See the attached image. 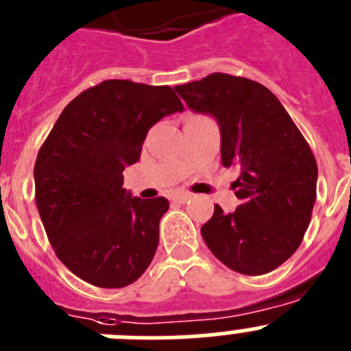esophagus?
I'll return each instance as SVG.
<instances>
[{
	"label": "esophagus",
	"instance_id": "1",
	"mask_svg": "<svg viewBox=\"0 0 351 351\" xmlns=\"http://www.w3.org/2000/svg\"><path fill=\"white\" fill-rule=\"evenodd\" d=\"M190 198H191V193H186V191H182V193H176V195H173L172 200H173V202L184 204V202H188Z\"/></svg>",
	"mask_w": 351,
	"mask_h": 351
}]
</instances>
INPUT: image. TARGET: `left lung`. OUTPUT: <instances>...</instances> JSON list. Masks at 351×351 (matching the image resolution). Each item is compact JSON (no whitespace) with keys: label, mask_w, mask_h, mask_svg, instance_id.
Instances as JSON below:
<instances>
[{"label":"left lung","mask_w":351,"mask_h":351,"mask_svg":"<svg viewBox=\"0 0 351 351\" xmlns=\"http://www.w3.org/2000/svg\"><path fill=\"white\" fill-rule=\"evenodd\" d=\"M186 105L216 117L221 161L239 165L241 200L234 213L214 206L202 237L226 267L262 276L287 262L302 243L316 200L315 154L280 100L244 77L210 73L176 86Z\"/></svg>","instance_id":"left-lung-1"}]
</instances>
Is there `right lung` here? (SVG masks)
<instances>
[{
    "label": "right lung",
    "mask_w": 351,
    "mask_h": 351,
    "mask_svg": "<svg viewBox=\"0 0 351 351\" xmlns=\"http://www.w3.org/2000/svg\"><path fill=\"white\" fill-rule=\"evenodd\" d=\"M170 86L104 80L70 101L35 161V202L56 256L100 288L137 281L156 253L165 197L142 200L123 188L149 128L181 112Z\"/></svg>",
    "instance_id": "1"
}]
</instances>
